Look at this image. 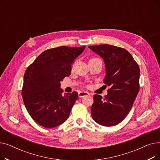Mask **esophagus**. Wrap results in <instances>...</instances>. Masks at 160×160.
Listing matches in <instances>:
<instances>
[{"mask_svg": "<svg viewBox=\"0 0 160 160\" xmlns=\"http://www.w3.org/2000/svg\"><path fill=\"white\" fill-rule=\"evenodd\" d=\"M88 95H90V94L89 93H88V92H86V91H80L78 93V96H79L80 98L88 96Z\"/></svg>", "mask_w": 160, "mask_h": 160, "instance_id": "1", "label": "esophagus"}]
</instances>
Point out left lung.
Returning a JSON list of instances; mask_svg holds the SVG:
<instances>
[{"mask_svg": "<svg viewBox=\"0 0 160 160\" xmlns=\"http://www.w3.org/2000/svg\"><path fill=\"white\" fill-rule=\"evenodd\" d=\"M105 63L104 82L110 87L104 98L95 95L91 112L93 119L104 127L122 121L130 112L139 90L140 69L127 50L110 45L89 46Z\"/></svg>", "mask_w": 160, "mask_h": 160, "instance_id": "left-lung-1", "label": "left lung"}]
</instances>
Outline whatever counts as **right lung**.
Returning a JSON list of instances; mask_svg holds the SVG:
<instances>
[{
    "label": "right lung",
    "mask_w": 160,
    "mask_h": 160,
    "mask_svg": "<svg viewBox=\"0 0 160 160\" xmlns=\"http://www.w3.org/2000/svg\"><path fill=\"white\" fill-rule=\"evenodd\" d=\"M59 47L42 52L25 71L22 97L25 107L36 123L47 128L63 123L78 97L77 91L62 95L60 82L71 72V65L84 50Z\"/></svg>",
    "instance_id": "add662e5"
}]
</instances>
